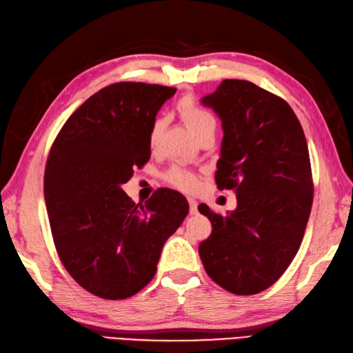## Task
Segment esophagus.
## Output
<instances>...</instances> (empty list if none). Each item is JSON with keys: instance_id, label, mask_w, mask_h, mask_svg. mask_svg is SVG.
I'll return each instance as SVG.
<instances>
[{"instance_id": "obj_1", "label": "esophagus", "mask_w": 353, "mask_h": 353, "mask_svg": "<svg viewBox=\"0 0 353 353\" xmlns=\"http://www.w3.org/2000/svg\"><path fill=\"white\" fill-rule=\"evenodd\" d=\"M189 210H190L192 215H195L198 212V203L195 201L194 198H189Z\"/></svg>"}]
</instances>
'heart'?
Here are the masks:
<instances>
[{"label": "heart", "instance_id": "heart-1", "mask_svg": "<svg viewBox=\"0 0 353 353\" xmlns=\"http://www.w3.org/2000/svg\"><path fill=\"white\" fill-rule=\"evenodd\" d=\"M179 114L184 118V121L188 123L190 130L194 132L195 137L201 134L205 129H215L216 128V119L210 114L209 110H205L194 101V99L185 98L178 105ZM164 129V118H157L154 124L150 128V135L149 141L150 145H155L159 135ZM164 179L174 188L183 190V192H194L198 188V176L192 170H188L184 168H170L165 172Z\"/></svg>", "mask_w": 353, "mask_h": 353}]
</instances>
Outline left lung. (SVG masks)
Masks as SVG:
<instances>
[{"label": "left lung", "instance_id": "8db88e82", "mask_svg": "<svg viewBox=\"0 0 353 353\" xmlns=\"http://www.w3.org/2000/svg\"><path fill=\"white\" fill-rule=\"evenodd\" d=\"M221 119L219 189H234L236 209L218 215L199 244L208 275L236 295L270 288L300 249L314 199L310 158L300 121L283 98L244 79H224L201 98Z\"/></svg>", "mask_w": 353, "mask_h": 353}]
</instances>
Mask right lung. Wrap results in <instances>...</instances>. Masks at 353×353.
<instances>
[{"instance_id":"obj_1","label":"right lung","mask_w":353,"mask_h":353,"mask_svg":"<svg viewBox=\"0 0 353 353\" xmlns=\"http://www.w3.org/2000/svg\"><path fill=\"white\" fill-rule=\"evenodd\" d=\"M175 88L115 83L79 105L59 130L44 172L53 243L65 270L105 300L135 295L154 278L168 238L189 214L179 192L135 204L121 185L150 158V128Z\"/></svg>"}]
</instances>
